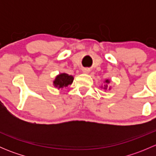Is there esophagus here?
Listing matches in <instances>:
<instances>
[{"instance_id": "34e87169", "label": "esophagus", "mask_w": 156, "mask_h": 156, "mask_svg": "<svg viewBox=\"0 0 156 156\" xmlns=\"http://www.w3.org/2000/svg\"><path fill=\"white\" fill-rule=\"evenodd\" d=\"M82 72H83V73H84V74H88L90 72V69L85 68V69H83Z\"/></svg>"}]
</instances>
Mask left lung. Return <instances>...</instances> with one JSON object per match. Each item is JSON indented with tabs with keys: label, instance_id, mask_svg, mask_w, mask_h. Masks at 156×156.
Listing matches in <instances>:
<instances>
[{
	"label": "left lung",
	"instance_id": "8db88e82",
	"mask_svg": "<svg viewBox=\"0 0 156 156\" xmlns=\"http://www.w3.org/2000/svg\"><path fill=\"white\" fill-rule=\"evenodd\" d=\"M106 83H109V81L108 80H106ZM107 88V85H106V87H104V89H106Z\"/></svg>",
	"mask_w": 156,
	"mask_h": 156
}]
</instances>
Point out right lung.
<instances>
[{
    "mask_svg": "<svg viewBox=\"0 0 156 156\" xmlns=\"http://www.w3.org/2000/svg\"><path fill=\"white\" fill-rule=\"evenodd\" d=\"M73 76L69 75L66 73L59 74V75L56 77L55 80L53 81V84L55 87L58 88H62L64 87H67L72 83L73 81Z\"/></svg>",
    "mask_w": 156,
    "mask_h": 156,
    "instance_id": "obj_1",
    "label": "right lung"
}]
</instances>
